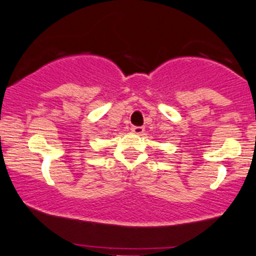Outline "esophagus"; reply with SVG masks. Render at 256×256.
<instances>
[{
    "label": "esophagus",
    "instance_id": "esophagus-1",
    "mask_svg": "<svg viewBox=\"0 0 256 256\" xmlns=\"http://www.w3.org/2000/svg\"><path fill=\"white\" fill-rule=\"evenodd\" d=\"M132 132L134 134H136V136H142L145 129H144V127H132Z\"/></svg>",
    "mask_w": 256,
    "mask_h": 256
}]
</instances>
